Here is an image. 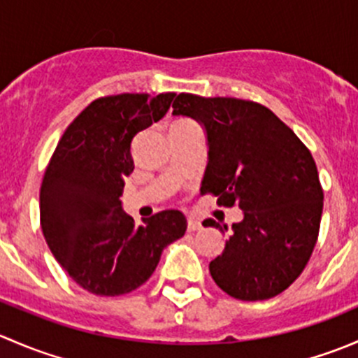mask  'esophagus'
Returning a JSON list of instances; mask_svg holds the SVG:
<instances>
[{"mask_svg": "<svg viewBox=\"0 0 358 358\" xmlns=\"http://www.w3.org/2000/svg\"><path fill=\"white\" fill-rule=\"evenodd\" d=\"M201 227L202 225H201L199 220H196V218L187 220V230H189V232H196V230H199Z\"/></svg>", "mask_w": 358, "mask_h": 358, "instance_id": "obj_1", "label": "esophagus"}]
</instances>
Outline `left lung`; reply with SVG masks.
I'll return each instance as SVG.
<instances>
[{
  "label": "left lung",
  "mask_w": 358,
  "mask_h": 358,
  "mask_svg": "<svg viewBox=\"0 0 358 358\" xmlns=\"http://www.w3.org/2000/svg\"><path fill=\"white\" fill-rule=\"evenodd\" d=\"M173 114L197 119L208 133L201 194L244 211L222 255L209 263L213 280L243 301L280 294L319 239L324 190L312 152L272 110L251 100L180 93ZM206 225L227 230L215 220Z\"/></svg>",
  "instance_id": "obj_1"
}]
</instances>
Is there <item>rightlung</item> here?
I'll return each mask as SVG.
<instances>
[{"label":"right lung","mask_w":358,"mask_h":358,"mask_svg":"<svg viewBox=\"0 0 358 358\" xmlns=\"http://www.w3.org/2000/svg\"><path fill=\"white\" fill-rule=\"evenodd\" d=\"M175 93H121L93 100L64 131L39 190L50 251L72 280L96 296H121L149 280L187 218L164 209L135 225L119 197L133 173L131 142L157 122Z\"/></svg>","instance_id":"add662e5"}]
</instances>
